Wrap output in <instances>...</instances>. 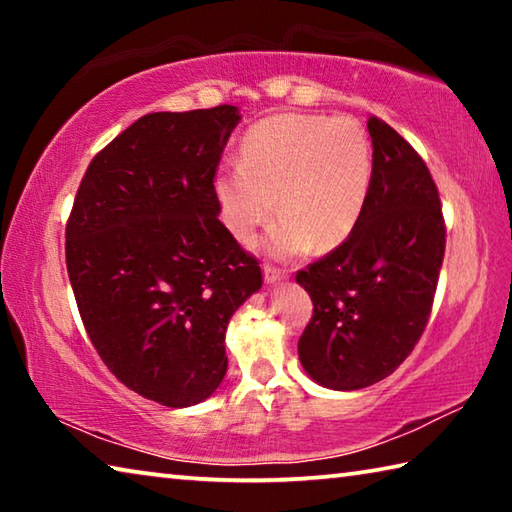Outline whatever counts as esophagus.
Segmentation results:
<instances>
[{
  "mask_svg": "<svg viewBox=\"0 0 512 512\" xmlns=\"http://www.w3.org/2000/svg\"><path fill=\"white\" fill-rule=\"evenodd\" d=\"M264 277H266V282L275 284V282L284 280V277H289V271H287V268H280V266H273V264H264Z\"/></svg>",
  "mask_w": 512,
  "mask_h": 512,
  "instance_id": "obj_1",
  "label": "esophagus"
}]
</instances>
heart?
Returning <instances> with one entry per match:
<instances>
[{
	"label": "heart",
	"instance_id": "b5f03b06",
	"mask_svg": "<svg viewBox=\"0 0 512 512\" xmlns=\"http://www.w3.org/2000/svg\"><path fill=\"white\" fill-rule=\"evenodd\" d=\"M372 176L368 135L354 119L300 112L273 115L241 140L239 164H223L214 194L223 223L250 241L275 212L266 237L273 255L291 257L314 244L332 250L352 235L368 201Z\"/></svg>",
	"mask_w": 512,
	"mask_h": 512
}]
</instances>
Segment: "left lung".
<instances>
[{
  "label": "left lung",
  "mask_w": 512,
  "mask_h": 512,
  "mask_svg": "<svg viewBox=\"0 0 512 512\" xmlns=\"http://www.w3.org/2000/svg\"><path fill=\"white\" fill-rule=\"evenodd\" d=\"M366 207L343 244L296 273L314 314L298 354L318 384L357 391L413 352L429 323L445 257V216L420 153L372 115Z\"/></svg>",
  "instance_id": "left-lung-1"
}]
</instances>
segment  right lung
<instances>
[{"label":"right lung","instance_id":"1","mask_svg":"<svg viewBox=\"0 0 512 512\" xmlns=\"http://www.w3.org/2000/svg\"><path fill=\"white\" fill-rule=\"evenodd\" d=\"M237 124L228 103L140 117L94 155L65 225L94 350L126 388L171 409L216 391L228 320L264 282L214 194Z\"/></svg>","mask_w":512,"mask_h":512}]
</instances>
